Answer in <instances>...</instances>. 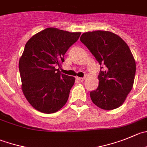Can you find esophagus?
<instances>
[{
  "label": "esophagus",
  "instance_id": "esophagus-1",
  "mask_svg": "<svg viewBox=\"0 0 147 147\" xmlns=\"http://www.w3.org/2000/svg\"><path fill=\"white\" fill-rule=\"evenodd\" d=\"M77 79L79 82H84V78H81V77H77Z\"/></svg>",
  "mask_w": 147,
  "mask_h": 147
}]
</instances>
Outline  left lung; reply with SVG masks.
I'll list each match as a JSON object with an SVG mask.
<instances>
[{"label": "left lung", "instance_id": "1", "mask_svg": "<svg viewBox=\"0 0 147 147\" xmlns=\"http://www.w3.org/2000/svg\"><path fill=\"white\" fill-rule=\"evenodd\" d=\"M80 40L104 65L99 74L98 87L90 92L92 101L103 110L118 108L132 89L135 78L136 62L129 47L108 31L87 32Z\"/></svg>", "mask_w": 147, "mask_h": 147}]
</instances>
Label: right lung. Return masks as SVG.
<instances>
[{
  "label": "right lung",
  "mask_w": 147,
  "mask_h": 147,
  "mask_svg": "<svg viewBox=\"0 0 147 147\" xmlns=\"http://www.w3.org/2000/svg\"><path fill=\"white\" fill-rule=\"evenodd\" d=\"M80 34L47 28L25 45L19 63L22 88L29 104L38 111L53 113L66 103L75 78L63 74L56 67L64 62V55Z\"/></svg>",
  "instance_id": "right-lung-1"
}]
</instances>
